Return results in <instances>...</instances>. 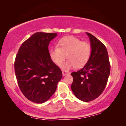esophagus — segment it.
I'll return each mask as SVG.
<instances>
[{"label": "esophagus", "instance_id": "obj_1", "mask_svg": "<svg viewBox=\"0 0 126 126\" xmlns=\"http://www.w3.org/2000/svg\"><path fill=\"white\" fill-rule=\"evenodd\" d=\"M62 73H63V75L64 76L66 75H68V74H69V73L68 72H66V71H63L62 72Z\"/></svg>", "mask_w": 126, "mask_h": 126}]
</instances>
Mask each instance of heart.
Segmentation results:
<instances>
[{
	"label": "heart",
	"instance_id": "b5f03b06",
	"mask_svg": "<svg viewBox=\"0 0 126 126\" xmlns=\"http://www.w3.org/2000/svg\"><path fill=\"white\" fill-rule=\"evenodd\" d=\"M91 54L90 45L73 36L62 38L57 43V47H51L49 51L50 58L57 65L63 63L66 54L68 59L60 66L64 70H69L76 66L78 68L84 66L88 61Z\"/></svg>",
	"mask_w": 126,
	"mask_h": 126
}]
</instances>
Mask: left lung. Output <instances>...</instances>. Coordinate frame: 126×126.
Returning a JSON list of instances; mask_svg holds the SVG:
<instances>
[{
  "label": "left lung",
  "mask_w": 126,
  "mask_h": 126,
  "mask_svg": "<svg viewBox=\"0 0 126 126\" xmlns=\"http://www.w3.org/2000/svg\"><path fill=\"white\" fill-rule=\"evenodd\" d=\"M86 34L91 42V56L81 69L71 73L73 77L71 89L79 100L88 102L97 98L104 90L111 66L104 45L91 34Z\"/></svg>",
  "instance_id": "8db88e82"
}]
</instances>
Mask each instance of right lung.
<instances>
[{"mask_svg": "<svg viewBox=\"0 0 126 126\" xmlns=\"http://www.w3.org/2000/svg\"><path fill=\"white\" fill-rule=\"evenodd\" d=\"M57 33L37 32L22 44L15 58V73L24 96L36 103L48 100L63 77L50 58L49 43Z\"/></svg>", "mask_w": 126, "mask_h": 126, "instance_id": "1", "label": "right lung"}]
</instances>
